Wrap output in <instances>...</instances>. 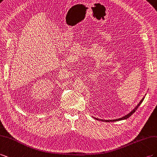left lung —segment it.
<instances>
[{"instance_id":"obj_1","label":"left lung","mask_w":157,"mask_h":157,"mask_svg":"<svg viewBox=\"0 0 157 157\" xmlns=\"http://www.w3.org/2000/svg\"><path fill=\"white\" fill-rule=\"evenodd\" d=\"M144 100V98H143V99H142L141 100H140V101L139 102V104H138L136 106V108L134 109V110L132 111V112H130L128 114H127V115H126V116H123V117H122V118H118V119H116V120H101V119H98V118H96V120H100V121H103V122H116V121H118V120H125V119H127V118H128L130 116L132 115V114H133L134 112H136V110H137V108L139 107V105H140V104L143 102V101Z\"/></svg>"}]
</instances>
